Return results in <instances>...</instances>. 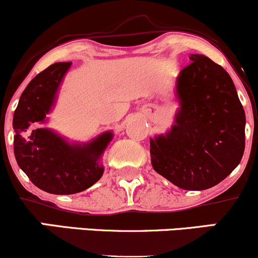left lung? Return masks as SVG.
Returning <instances> with one entry per match:
<instances>
[{"instance_id": "8db88e82", "label": "left lung", "mask_w": 258, "mask_h": 258, "mask_svg": "<svg viewBox=\"0 0 258 258\" xmlns=\"http://www.w3.org/2000/svg\"><path fill=\"white\" fill-rule=\"evenodd\" d=\"M177 79L180 109L170 132L150 139L154 170L185 190L222 182L245 150V111L233 80L201 54Z\"/></svg>"}]
</instances>
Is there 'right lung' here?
<instances>
[{
  "instance_id": "right-lung-1",
  "label": "right lung",
  "mask_w": 258,
  "mask_h": 258,
  "mask_svg": "<svg viewBox=\"0 0 258 258\" xmlns=\"http://www.w3.org/2000/svg\"><path fill=\"white\" fill-rule=\"evenodd\" d=\"M72 61L49 65L26 86L14 111V155L19 167L37 188L51 194H75L102 177L99 159L111 132L91 143L69 144L47 128H36L51 110L55 94Z\"/></svg>"
}]
</instances>
